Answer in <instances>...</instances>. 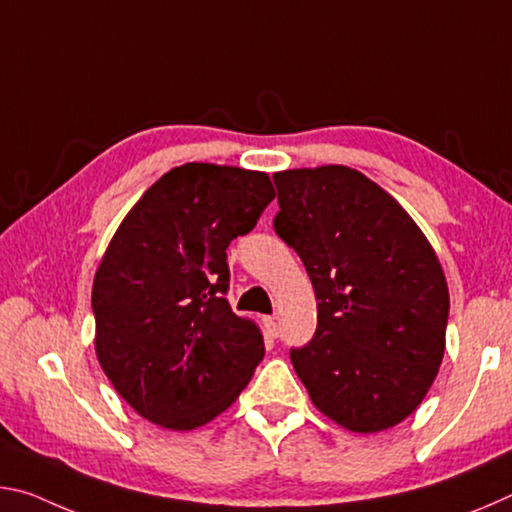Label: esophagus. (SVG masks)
<instances>
[{
	"mask_svg": "<svg viewBox=\"0 0 512 512\" xmlns=\"http://www.w3.org/2000/svg\"><path fill=\"white\" fill-rule=\"evenodd\" d=\"M264 332L268 339H277V334H280V327H277V320L273 316L264 318Z\"/></svg>",
	"mask_w": 512,
	"mask_h": 512,
	"instance_id": "obj_1",
	"label": "esophagus"
}]
</instances>
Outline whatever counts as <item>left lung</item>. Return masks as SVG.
I'll return each mask as SVG.
<instances>
[{"label":"left lung","mask_w":512,"mask_h":512,"mask_svg":"<svg viewBox=\"0 0 512 512\" xmlns=\"http://www.w3.org/2000/svg\"><path fill=\"white\" fill-rule=\"evenodd\" d=\"M273 228L307 268L316 334L291 348L311 402L359 433L418 409L445 352L449 291L427 237L404 207L341 164L273 176Z\"/></svg>","instance_id":"1"}]
</instances>
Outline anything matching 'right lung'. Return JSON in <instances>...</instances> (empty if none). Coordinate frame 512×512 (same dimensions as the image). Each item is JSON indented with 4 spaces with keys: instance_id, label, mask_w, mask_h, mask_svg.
I'll return each instance as SVG.
<instances>
[{
    "instance_id": "right-lung-1",
    "label": "right lung",
    "mask_w": 512,
    "mask_h": 512,
    "mask_svg": "<svg viewBox=\"0 0 512 512\" xmlns=\"http://www.w3.org/2000/svg\"><path fill=\"white\" fill-rule=\"evenodd\" d=\"M275 198L266 173L189 162L146 189L94 275L97 357L149 422L187 431L237 400L264 359L255 323L230 309V241Z\"/></svg>"
}]
</instances>
